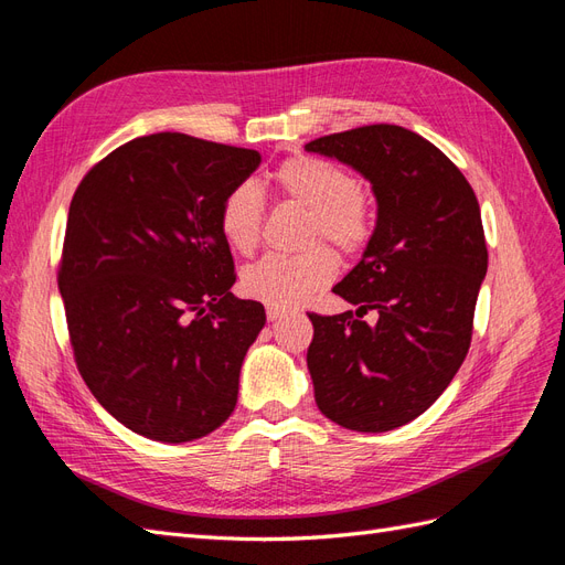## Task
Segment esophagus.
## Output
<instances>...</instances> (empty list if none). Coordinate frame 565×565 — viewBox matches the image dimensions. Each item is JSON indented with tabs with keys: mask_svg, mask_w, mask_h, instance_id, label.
<instances>
[{
	"mask_svg": "<svg viewBox=\"0 0 565 565\" xmlns=\"http://www.w3.org/2000/svg\"><path fill=\"white\" fill-rule=\"evenodd\" d=\"M266 316H268V320H270V322H278V320L287 318V316H289V311H285V309H276V306H268Z\"/></svg>",
	"mask_w": 565,
	"mask_h": 565,
	"instance_id": "1",
	"label": "esophagus"
}]
</instances>
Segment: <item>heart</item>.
Here are the masks:
<instances>
[{
    "mask_svg": "<svg viewBox=\"0 0 565 565\" xmlns=\"http://www.w3.org/2000/svg\"><path fill=\"white\" fill-rule=\"evenodd\" d=\"M268 183L287 202L306 210L303 241L311 245L295 256L270 254L243 273L245 295L276 309H289L328 287L339 254L361 252L374 231L370 195L339 164L292 156L273 169ZM264 195L256 185L241 183L221 202L218 231L237 254H252L262 241Z\"/></svg>",
    "mask_w": 565,
    "mask_h": 565,
    "instance_id": "obj_1",
    "label": "heart"
}]
</instances>
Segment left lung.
Masks as SVG:
<instances>
[{
	"instance_id": "left-lung-1",
	"label": "left lung",
	"mask_w": 565,
	"mask_h": 565,
	"mask_svg": "<svg viewBox=\"0 0 565 565\" xmlns=\"http://www.w3.org/2000/svg\"><path fill=\"white\" fill-rule=\"evenodd\" d=\"M306 150L353 167L377 198L363 259L332 289L358 318L309 313L316 403L344 429L391 431L429 409L465 363L488 270L481 207L450 158L405 127H358ZM367 310L374 326L360 320Z\"/></svg>"
}]
</instances>
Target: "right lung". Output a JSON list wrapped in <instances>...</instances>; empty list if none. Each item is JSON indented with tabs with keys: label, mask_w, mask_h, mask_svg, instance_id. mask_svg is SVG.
Instances as JSON below:
<instances>
[{
	"label": "right lung",
	"mask_w": 565,
	"mask_h": 565,
	"mask_svg": "<svg viewBox=\"0 0 565 565\" xmlns=\"http://www.w3.org/2000/svg\"><path fill=\"white\" fill-rule=\"evenodd\" d=\"M259 162L162 131L115 148L77 185L58 266L67 332L94 398L134 434L188 443L235 409L266 311L231 292L218 210Z\"/></svg>",
	"instance_id": "1"
}]
</instances>
